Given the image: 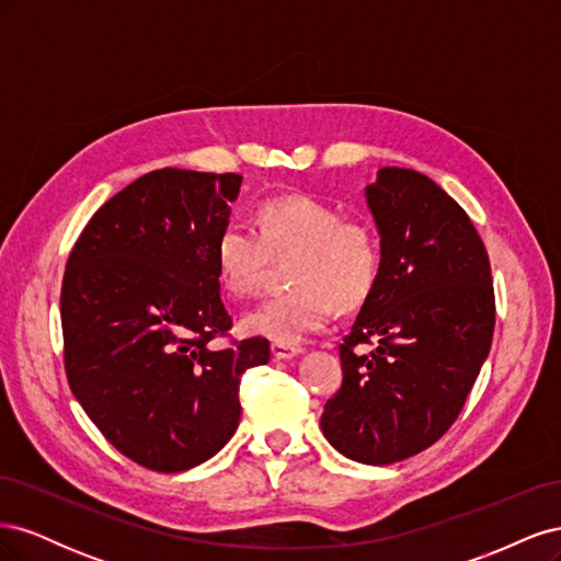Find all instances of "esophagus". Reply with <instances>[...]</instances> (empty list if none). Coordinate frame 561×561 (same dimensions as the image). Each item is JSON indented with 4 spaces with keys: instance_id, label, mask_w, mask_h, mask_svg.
I'll list each match as a JSON object with an SVG mask.
<instances>
[{
    "instance_id": "1",
    "label": "esophagus",
    "mask_w": 561,
    "mask_h": 561,
    "mask_svg": "<svg viewBox=\"0 0 561 561\" xmlns=\"http://www.w3.org/2000/svg\"><path fill=\"white\" fill-rule=\"evenodd\" d=\"M297 353H301V348H297L293 344H276V342L271 344V355H274L276 360H290Z\"/></svg>"
}]
</instances>
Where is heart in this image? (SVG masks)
<instances>
[{
  "mask_svg": "<svg viewBox=\"0 0 561 561\" xmlns=\"http://www.w3.org/2000/svg\"><path fill=\"white\" fill-rule=\"evenodd\" d=\"M287 260V293L245 313L248 334L299 344L320 332L339 309H358L381 276V239L367 219L342 217L330 203L285 194L266 198L257 231L243 222L219 229L213 260L219 283L233 297L260 290L271 260Z\"/></svg>",
  "mask_w": 561,
  "mask_h": 561,
  "instance_id": "b5f03b06",
  "label": "heart"
}]
</instances>
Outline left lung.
<instances>
[{"label": "left lung", "instance_id": "8db88e82", "mask_svg": "<svg viewBox=\"0 0 561 561\" xmlns=\"http://www.w3.org/2000/svg\"><path fill=\"white\" fill-rule=\"evenodd\" d=\"M367 203L381 276L339 344L344 379L320 428L353 461L388 466L435 445L461 414L491 348L496 297L478 229L431 178L381 168Z\"/></svg>", "mask_w": 561, "mask_h": 561}]
</instances>
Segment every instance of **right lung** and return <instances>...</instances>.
Segmentation results:
<instances>
[{"label":"right lung","instance_id":"obj_1","mask_svg":"<svg viewBox=\"0 0 561 561\" xmlns=\"http://www.w3.org/2000/svg\"><path fill=\"white\" fill-rule=\"evenodd\" d=\"M241 180L151 171L89 219L67 257V381L107 443L149 470L182 472L222 449L243 371L271 358L264 336L231 339L213 260Z\"/></svg>","mask_w":561,"mask_h":561}]
</instances>
